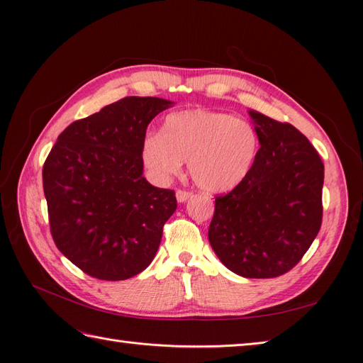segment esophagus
Masks as SVG:
<instances>
[{
    "label": "esophagus",
    "mask_w": 363,
    "mask_h": 363,
    "mask_svg": "<svg viewBox=\"0 0 363 363\" xmlns=\"http://www.w3.org/2000/svg\"><path fill=\"white\" fill-rule=\"evenodd\" d=\"M175 196H177V201H179V203H184L186 200L192 199V192H188V191H182V189H179L177 192H175Z\"/></svg>",
    "instance_id": "1"
}]
</instances>
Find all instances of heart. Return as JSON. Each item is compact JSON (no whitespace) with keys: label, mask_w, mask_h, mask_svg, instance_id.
Here are the masks:
<instances>
[{"label":"heart","mask_w":363,"mask_h":363,"mask_svg":"<svg viewBox=\"0 0 363 363\" xmlns=\"http://www.w3.org/2000/svg\"><path fill=\"white\" fill-rule=\"evenodd\" d=\"M259 152L257 130L230 113L195 108L167 116L162 133L142 140V160L159 179H168L189 162L196 186L212 194L228 192L242 183Z\"/></svg>","instance_id":"1"}]
</instances>
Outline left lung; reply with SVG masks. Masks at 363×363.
<instances>
[{
  "instance_id": "obj_1",
  "label": "left lung",
  "mask_w": 363,
  "mask_h": 363,
  "mask_svg": "<svg viewBox=\"0 0 363 363\" xmlns=\"http://www.w3.org/2000/svg\"><path fill=\"white\" fill-rule=\"evenodd\" d=\"M248 113L257 157L238 188L216 196L208 242L238 276L271 279L292 269L320 232L324 164L294 125Z\"/></svg>"
}]
</instances>
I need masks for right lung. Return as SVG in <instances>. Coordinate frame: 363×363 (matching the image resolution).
I'll list each match as a JSON object with an SVG mask.
<instances>
[{"label": "right lung", "mask_w": 363, "mask_h": 363, "mask_svg": "<svg viewBox=\"0 0 363 363\" xmlns=\"http://www.w3.org/2000/svg\"><path fill=\"white\" fill-rule=\"evenodd\" d=\"M172 104L125 96L65 128L43 163L54 244L87 276L125 280L156 256L177 200L142 175V140Z\"/></svg>", "instance_id": "obj_1"}]
</instances>
